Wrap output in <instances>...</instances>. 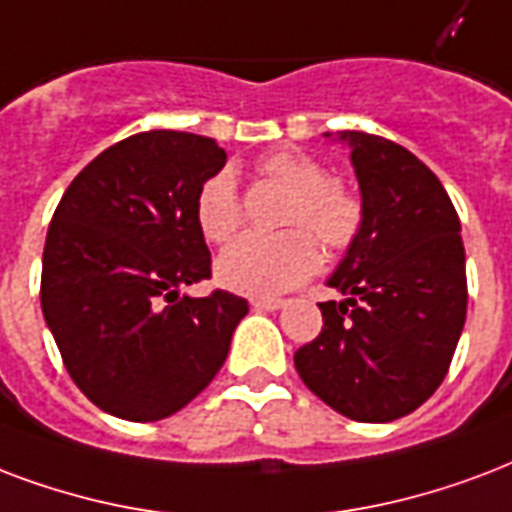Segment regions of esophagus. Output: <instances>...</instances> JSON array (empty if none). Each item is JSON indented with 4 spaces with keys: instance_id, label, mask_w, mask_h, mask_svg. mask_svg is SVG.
<instances>
[{
    "instance_id": "esophagus-1",
    "label": "esophagus",
    "mask_w": 512,
    "mask_h": 512,
    "mask_svg": "<svg viewBox=\"0 0 512 512\" xmlns=\"http://www.w3.org/2000/svg\"><path fill=\"white\" fill-rule=\"evenodd\" d=\"M284 306V298H252V308L257 311H276V308Z\"/></svg>"
}]
</instances>
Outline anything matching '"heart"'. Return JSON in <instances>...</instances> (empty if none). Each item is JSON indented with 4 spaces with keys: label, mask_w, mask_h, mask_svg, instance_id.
I'll use <instances>...</instances> for the list:
<instances>
[{
    "label": "heart",
    "mask_w": 512,
    "mask_h": 512,
    "mask_svg": "<svg viewBox=\"0 0 512 512\" xmlns=\"http://www.w3.org/2000/svg\"><path fill=\"white\" fill-rule=\"evenodd\" d=\"M263 177L290 187L282 233H247L217 260V279L244 295H276L314 276L322 247L333 255L349 252L365 228V198L349 182L330 177L325 163L298 150H276L257 163ZM195 222L206 241L225 244L244 222L236 177L228 169L206 179L195 198Z\"/></svg>",
    "instance_id": "obj_1"
}]
</instances>
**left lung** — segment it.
I'll list each match as a JSON object with an SVG mask.
<instances>
[{"label": "left lung", "mask_w": 512, "mask_h": 512, "mask_svg": "<svg viewBox=\"0 0 512 512\" xmlns=\"http://www.w3.org/2000/svg\"><path fill=\"white\" fill-rule=\"evenodd\" d=\"M365 228L319 303L322 333L295 351L303 384L354 421L408 416L443 384L467 317L462 225L446 187L400 144L343 131Z\"/></svg>", "instance_id": "obj_1"}]
</instances>
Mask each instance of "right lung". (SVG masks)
Instances as JSON below:
<instances>
[{
  "label": "right lung",
  "instance_id": "add662e5",
  "mask_svg": "<svg viewBox=\"0 0 512 512\" xmlns=\"http://www.w3.org/2000/svg\"><path fill=\"white\" fill-rule=\"evenodd\" d=\"M209 136L142 131L93 158L61 195L42 255V314L93 405L166 419L204 392L249 303L179 287L212 279L195 198L225 166Z\"/></svg>",
  "mask_w": 512,
  "mask_h": 512
}]
</instances>
